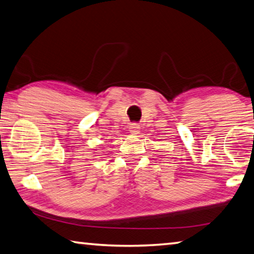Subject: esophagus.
I'll use <instances>...</instances> for the list:
<instances>
[{"mask_svg": "<svg viewBox=\"0 0 254 254\" xmlns=\"http://www.w3.org/2000/svg\"><path fill=\"white\" fill-rule=\"evenodd\" d=\"M139 126H136V124H132L130 127V133L131 134H137V132H139Z\"/></svg>", "mask_w": 254, "mask_h": 254, "instance_id": "esophagus-1", "label": "esophagus"}]
</instances>
